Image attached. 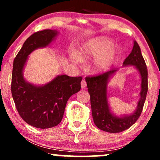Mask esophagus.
<instances>
[{"mask_svg": "<svg viewBox=\"0 0 160 160\" xmlns=\"http://www.w3.org/2000/svg\"><path fill=\"white\" fill-rule=\"evenodd\" d=\"M87 87V83H86V81L84 79H83L82 81V82H81V87H82V89H85Z\"/></svg>", "mask_w": 160, "mask_h": 160, "instance_id": "esophagus-1", "label": "esophagus"}]
</instances>
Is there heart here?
<instances>
[{"label": "heart", "mask_w": 160, "mask_h": 160, "mask_svg": "<svg viewBox=\"0 0 160 160\" xmlns=\"http://www.w3.org/2000/svg\"><path fill=\"white\" fill-rule=\"evenodd\" d=\"M119 54V49L113 46V41L108 37L100 36L92 38L82 45L77 60L95 58L92 68L96 73L108 71Z\"/></svg>", "instance_id": "1"}]
</instances>
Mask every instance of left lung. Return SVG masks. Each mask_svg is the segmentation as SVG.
<instances>
[{
	"instance_id": "left-lung-1",
	"label": "left lung",
	"mask_w": 160,
	"mask_h": 160,
	"mask_svg": "<svg viewBox=\"0 0 160 160\" xmlns=\"http://www.w3.org/2000/svg\"><path fill=\"white\" fill-rule=\"evenodd\" d=\"M135 66L140 73L141 79L140 100L137 108L131 114L117 117L111 112L107 97V86L109 80L114 75L117 69H112L100 75L87 76L86 80L88 92L90 95L92 114L94 123L100 130L111 133L122 132L130 128L138 119L143 110L146 94L148 92V71L141 48L136 41L131 53L125 59L123 66Z\"/></svg>"
}]
</instances>
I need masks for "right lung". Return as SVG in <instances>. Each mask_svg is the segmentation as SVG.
<instances>
[{"mask_svg":"<svg viewBox=\"0 0 160 160\" xmlns=\"http://www.w3.org/2000/svg\"><path fill=\"white\" fill-rule=\"evenodd\" d=\"M55 30H43L25 41L13 64L12 94L15 106L24 121L40 129L53 128L62 121L68 100L81 89L82 77L58 75L42 86L25 81L23 70L28 55L38 48L48 47L58 35Z\"/></svg>","mask_w":160,"mask_h":160,"instance_id":"obj_1","label":"right lung"}]
</instances>
